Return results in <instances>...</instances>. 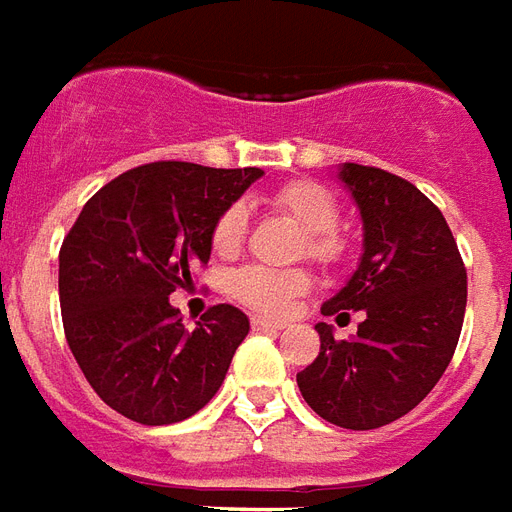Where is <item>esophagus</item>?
Wrapping results in <instances>:
<instances>
[{
    "mask_svg": "<svg viewBox=\"0 0 512 512\" xmlns=\"http://www.w3.org/2000/svg\"><path fill=\"white\" fill-rule=\"evenodd\" d=\"M252 328H255V331H282L285 323H282V320H271V317H260V314H255V317H252Z\"/></svg>",
    "mask_w": 512,
    "mask_h": 512,
    "instance_id": "34e87169",
    "label": "esophagus"
}]
</instances>
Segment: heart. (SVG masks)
Here are the masks:
<instances>
[{"mask_svg": "<svg viewBox=\"0 0 512 512\" xmlns=\"http://www.w3.org/2000/svg\"><path fill=\"white\" fill-rule=\"evenodd\" d=\"M279 217L301 227V252L320 266H339L350 241L339 230V198L331 189L309 179L287 181L268 198ZM246 238V208L233 203L219 211L211 225V249L219 257H236ZM312 276L304 268L244 266L227 276V295L263 314H285L295 298L309 290Z\"/></svg>", "mask_w": 512, "mask_h": 512, "instance_id": "1", "label": "heart"}]
</instances>
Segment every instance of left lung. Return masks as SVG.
I'll use <instances>...</instances> for the list:
<instances>
[{
	"mask_svg": "<svg viewBox=\"0 0 512 512\" xmlns=\"http://www.w3.org/2000/svg\"><path fill=\"white\" fill-rule=\"evenodd\" d=\"M339 176L361 208L363 257L323 314L366 317L350 342L314 325L320 355L298 372V388L328 423L369 431L415 410L445 374L464 325L467 268L442 211L415 184L355 162Z\"/></svg>",
	"mask_w": 512,
	"mask_h": 512,
	"instance_id": "8db88e82",
	"label": "left lung"
}]
</instances>
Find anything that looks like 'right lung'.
<instances>
[{"mask_svg": "<svg viewBox=\"0 0 512 512\" xmlns=\"http://www.w3.org/2000/svg\"><path fill=\"white\" fill-rule=\"evenodd\" d=\"M260 168L162 160L108 181L64 236L59 304L83 377L111 410L168 426L203 410L225 380L249 320L211 306L195 328L168 301L211 257V225Z\"/></svg>", "mask_w": 512, "mask_h": 512, "instance_id": "right-lung-1", "label": "right lung"}]
</instances>
